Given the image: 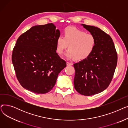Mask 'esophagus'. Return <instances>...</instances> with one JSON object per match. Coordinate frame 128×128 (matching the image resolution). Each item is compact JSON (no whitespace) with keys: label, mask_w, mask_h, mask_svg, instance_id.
<instances>
[{"label":"esophagus","mask_w":128,"mask_h":128,"mask_svg":"<svg viewBox=\"0 0 128 128\" xmlns=\"http://www.w3.org/2000/svg\"><path fill=\"white\" fill-rule=\"evenodd\" d=\"M66 64H67V65H68V66H72V63L68 62H66Z\"/></svg>","instance_id":"1"}]
</instances>
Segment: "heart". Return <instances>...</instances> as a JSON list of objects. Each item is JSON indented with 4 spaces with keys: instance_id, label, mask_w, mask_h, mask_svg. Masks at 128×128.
Instances as JSON below:
<instances>
[{
    "instance_id": "b5f03b06",
    "label": "heart",
    "mask_w": 128,
    "mask_h": 128,
    "mask_svg": "<svg viewBox=\"0 0 128 128\" xmlns=\"http://www.w3.org/2000/svg\"><path fill=\"white\" fill-rule=\"evenodd\" d=\"M96 44V40L93 35L74 27L69 26L65 29L64 37L60 36L57 38L56 51L59 54H62L69 44L70 49L65 54L66 58L81 60L91 54Z\"/></svg>"
}]
</instances>
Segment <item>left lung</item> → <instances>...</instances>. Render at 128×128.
<instances>
[{"label":"left lung","instance_id":"obj_1","mask_svg":"<svg viewBox=\"0 0 128 128\" xmlns=\"http://www.w3.org/2000/svg\"><path fill=\"white\" fill-rule=\"evenodd\" d=\"M82 25L94 36L96 44L88 58L74 64V82L78 93L90 96L103 91L108 86L117 66V54L109 35L97 27Z\"/></svg>","mask_w":128,"mask_h":128}]
</instances>
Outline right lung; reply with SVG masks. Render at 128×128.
I'll return each instance as SVG.
<instances>
[{"instance_id": "obj_1", "label": "right lung", "mask_w": 128, "mask_h": 128, "mask_svg": "<svg viewBox=\"0 0 128 128\" xmlns=\"http://www.w3.org/2000/svg\"><path fill=\"white\" fill-rule=\"evenodd\" d=\"M53 23L32 26L18 39L12 62L20 84L36 94H45L54 86L58 74L66 66L56 53L60 32Z\"/></svg>"}]
</instances>
